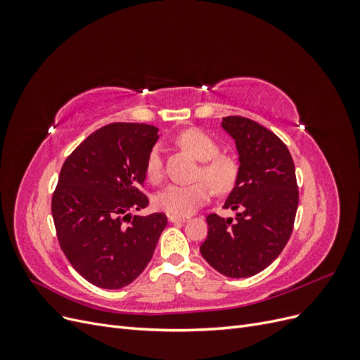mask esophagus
<instances>
[{
    "label": "esophagus",
    "mask_w": 360,
    "mask_h": 360,
    "mask_svg": "<svg viewBox=\"0 0 360 360\" xmlns=\"http://www.w3.org/2000/svg\"><path fill=\"white\" fill-rule=\"evenodd\" d=\"M168 221L172 224H183V222H188L189 217H179V216H168Z\"/></svg>",
    "instance_id": "esophagus-1"
}]
</instances>
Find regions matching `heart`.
Listing matches in <instances>:
<instances>
[{
    "label": "heart",
    "instance_id": "heart-1",
    "mask_svg": "<svg viewBox=\"0 0 360 360\" xmlns=\"http://www.w3.org/2000/svg\"><path fill=\"white\" fill-rule=\"evenodd\" d=\"M183 148L202 162L198 177L209 183L216 192H226L233 188L237 179L236 162L228 156H219V146L198 129L184 130L179 136ZM146 176L151 183H159L163 176L162 147L159 144L151 147L146 160ZM210 197L209 188L204 183L191 184H169L155 195V205L159 210L171 216L184 217L192 214L200 205L207 202Z\"/></svg>",
    "mask_w": 360,
    "mask_h": 360
}]
</instances>
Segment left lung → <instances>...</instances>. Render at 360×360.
<instances>
[{"label":"left lung","mask_w":360,"mask_h":360,"mask_svg":"<svg viewBox=\"0 0 360 360\" xmlns=\"http://www.w3.org/2000/svg\"><path fill=\"white\" fill-rule=\"evenodd\" d=\"M221 127L238 155L234 188L224 209L233 217L207 216L205 242L200 252L228 278L259 274L279 257L292 231L299 205L296 168L287 146L269 129L245 117H224Z\"/></svg>","instance_id":"obj_1"}]
</instances>
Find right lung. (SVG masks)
Listing matches in <instances>:
<instances>
[{
    "mask_svg": "<svg viewBox=\"0 0 360 360\" xmlns=\"http://www.w3.org/2000/svg\"><path fill=\"white\" fill-rule=\"evenodd\" d=\"M158 130L139 123L103 126L63 163L52 197L57 237L73 269L96 287L118 290L134 282L168 224L163 213L125 214L148 204L138 188Z\"/></svg>",
    "mask_w": 360,
    "mask_h": 360,
    "instance_id": "1",
    "label": "right lung"
}]
</instances>
